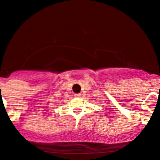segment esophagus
Here are the masks:
<instances>
[{"mask_svg":"<svg viewBox=\"0 0 160 160\" xmlns=\"http://www.w3.org/2000/svg\"><path fill=\"white\" fill-rule=\"evenodd\" d=\"M74 96H75L76 98H80V97L81 96V94H80V93H77V94H75V95H74Z\"/></svg>","mask_w":160,"mask_h":160,"instance_id":"34e87169","label":"esophagus"}]
</instances>
